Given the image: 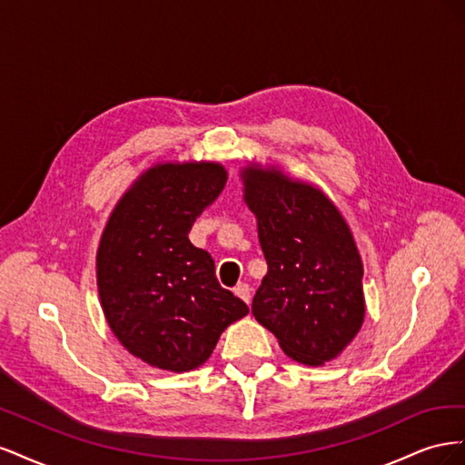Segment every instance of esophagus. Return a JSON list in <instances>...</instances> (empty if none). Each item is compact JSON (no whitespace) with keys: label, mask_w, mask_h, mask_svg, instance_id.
<instances>
[{"label":"esophagus","mask_w":465,"mask_h":465,"mask_svg":"<svg viewBox=\"0 0 465 465\" xmlns=\"http://www.w3.org/2000/svg\"><path fill=\"white\" fill-rule=\"evenodd\" d=\"M234 294H236L238 299H242L246 304H250V301H252V289H250L248 283H238L234 287Z\"/></svg>","instance_id":"obj_1"}]
</instances>
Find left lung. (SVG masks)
Instances as JSON below:
<instances>
[{"instance_id": "left-lung-1", "label": "left lung", "mask_w": 465, "mask_h": 465, "mask_svg": "<svg viewBox=\"0 0 465 465\" xmlns=\"http://www.w3.org/2000/svg\"><path fill=\"white\" fill-rule=\"evenodd\" d=\"M267 273L252 314L285 353L308 367L335 359L364 320L362 262L328 195L279 168H242Z\"/></svg>"}]
</instances>
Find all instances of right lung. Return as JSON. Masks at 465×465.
Returning <instances> with one entry per match:
<instances>
[{
    "instance_id": "1",
    "label": "right lung",
    "mask_w": 465,
    "mask_h": 465,
    "mask_svg": "<svg viewBox=\"0 0 465 465\" xmlns=\"http://www.w3.org/2000/svg\"><path fill=\"white\" fill-rule=\"evenodd\" d=\"M227 182L219 163H163L139 176L106 223L96 285L110 330L130 353L163 371L203 364L248 306L215 277L188 232Z\"/></svg>"
}]
</instances>
